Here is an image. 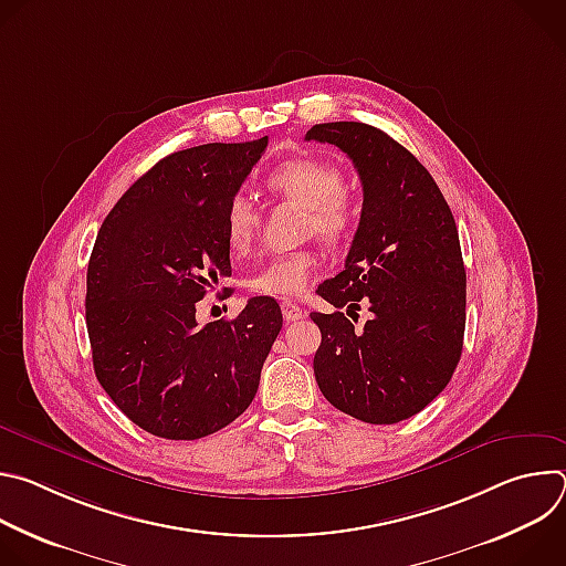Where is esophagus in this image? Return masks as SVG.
Here are the masks:
<instances>
[{"label": "esophagus", "instance_id": "esophagus-1", "mask_svg": "<svg viewBox=\"0 0 566 566\" xmlns=\"http://www.w3.org/2000/svg\"><path fill=\"white\" fill-rule=\"evenodd\" d=\"M282 315H284L286 322H297V319H302L306 313H304V308H302L300 304H295L293 300H282Z\"/></svg>", "mask_w": 566, "mask_h": 566}]
</instances>
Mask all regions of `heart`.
I'll list each match as a JSON object with an SVG mask.
<instances>
[{"instance_id":"heart-1","label":"heart","mask_w":566,"mask_h":566,"mask_svg":"<svg viewBox=\"0 0 566 566\" xmlns=\"http://www.w3.org/2000/svg\"><path fill=\"white\" fill-rule=\"evenodd\" d=\"M266 188L306 208V232L325 239H340L352 232L358 210L354 197L345 190V175L332 160L300 156L277 166L266 177ZM260 217L253 201L234 195L223 214L226 244L234 255L251 251L258 234ZM317 269V258L311 251L282 253L264 262L251 277L249 286L258 295L295 297L300 295Z\"/></svg>"}]
</instances>
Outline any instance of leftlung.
<instances>
[{"label":"left lung","mask_w":566,"mask_h":566,"mask_svg":"<svg viewBox=\"0 0 566 566\" xmlns=\"http://www.w3.org/2000/svg\"><path fill=\"white\" fill-rule=\"evenodd\" d=\"M306 140L340 147L358 170L363 212L345 271L317 286L338 311L311 313L322 343L319 391L376 426L419 415L450 382L463 349L465 269L450 206L417 156L365 123H322ZM370 306L356 333L340 307Z\"/></svg>","instance_id":"left-lung-1"}]
</instances>
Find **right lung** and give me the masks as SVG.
I'll return each mask as SVG.
<instances>
[{
	"instance_id": "right-lung-1",
	"label": "right lung",
	"mask_w": 566,
	"mask_h": 566,
	"mask_svg": "<svg viewBox=\"0 0 566 566\" xmlns=\"http://www.w3.org/2000/svg\"><path fill=\"white\" fill-rule=\"evenodd\" d=\"M269 136L175 151L147 170L103 221L87 269L94 371L145 432L192 441L244 412L282 329L273 297L199 327L197 302L230 277L228 201Z\"/></svg>"
}]
</instances>
